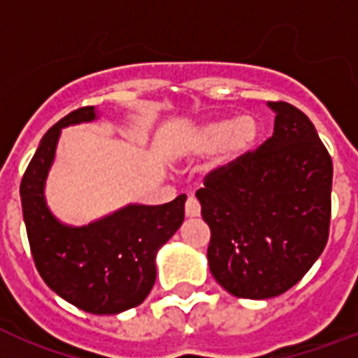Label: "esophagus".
<instances>
[{"label":"esophagus","mask_w":358,"mask_h":358,"mask_svg":"<svg viewBox=\"0 0 358 358\" xmlns=\"http://www.w3.org/2000/svg\"><path fill=\"white\" fill-rule=\"evenodd\" d=\"M185 215L187 217H199L201 215V204H199L195 196H189L185 201Z\"/></svg>","instance_id":"1"}]
</instances>
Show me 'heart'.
Here are the masks:
<instances>
[{"label": "heart", "mask_w": 358, "mask_h": 358, "mask_svg": "<svg viewBox=\"0 0 358 358\" xmlns=\"http://www.w3.org/2000/svg\"><path fill=\"white\" fill-rule=\"evenodd\" d=\"M258 135L256 122L250 117L238 120L217 119L204 122L185 141V152L191 156H208L223 150V163L238 162L252 148Z\"/></svg>", "instance_id": "obj_1"}]
</instances>
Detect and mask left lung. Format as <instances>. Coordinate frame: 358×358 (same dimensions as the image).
<instances>
[{
  "label": "left lung",
  "instance_id": "left-lung-1",
  "mask_svg": "<svg viewBox=\"0 0 358 358\" xmlns=\"http://www.w3.org/2000/svg\"><path fill=\"white\" fill-rule=\"evenodd\" d=\"M275 129L256 150L213 169L196 191L212 232L210 271L229 294L269 299L299 282L329 239L333 162L314 124L269 102Z\"/></svg>",
  "mask_w": 358,
  "mask_h": 358
}]
</instances>
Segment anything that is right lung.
Returning <instances> with one entry per match:
<instances>
[{"label":"right lung","instance_id":"1","mask_svg":"<svg viewBox=\"0 0 358 358\" xmlns=\"http://www.w3.org/2000/svg\"><path fill=\"white\" fill-rule=\"evenodd\" d=\"M96 119L94 106L48 129L20 184L25 230L44 282L81 310L119 314L141 305L156 282V252L184 223L185 195L162 206L129 204L87 227H69L48 210L44 182L61 128Z\"/></svg>","mask_w":358,"mask_h":358}]
</instances>
